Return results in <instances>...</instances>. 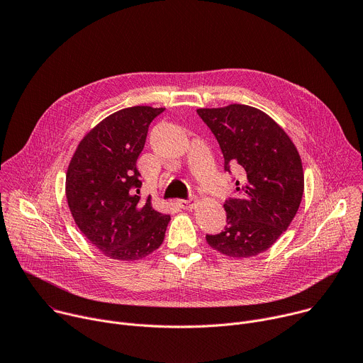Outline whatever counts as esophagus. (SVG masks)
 Listing matches in <instances>:
<instances>
[{
    "label": "esophagus",
    "instance_id": "esophagus-1",
    "mask_svg": "<svg viewBox=\"0 0 363 363\" xmlns=\"http://www.w3.org/2000/svg\"><path fill=\"white\" fill-rule=\"evenodd\" d=\"M181 208H184V210H192L194 206H195V203H196V199L195 198H188V199H178V202H177Z\"/></svg>",
    "mask_w": 363,
    "mask_h": 363
}]
</instances>
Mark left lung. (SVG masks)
<instances>
[{"label":"left lung","mask_w":363,"mask_h":363,"mask_svg":"<svg viewBox=\"0 0 363 363\" xmlns=\"http://www.w3.org/2000/svg\"><path fill=\"white\" fill-rule=\"evenodd\" d=\"M224 157V171L237 168L238 198L225 201L227 225L206 234L214 250L248 258L269 250L287 230L301 202L304 175L289 135L264 112L247 105L196 109Z\"/></svg>","instance_id":"left-lung-1"}]
</instances>
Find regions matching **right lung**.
<instances>
[{
	"instance_id": "1",
	"label": "right lung",
	"mask_w": 363,
	"mask_h": 363,
	"mask_svg": "<svg viewBox=\"0 0 363 363\" xmlns=\"http://www.w3.org/2000/svg\"><path fill=\"white\" fill-rule=\"evenodd\" d=\"M164 108L133 106L96 125L79 143L66 175V196L79 230L106 257L135 262L162 244L171 216L138 194L136 168L150 122Z\"/></svg>"
}]
</instances>
